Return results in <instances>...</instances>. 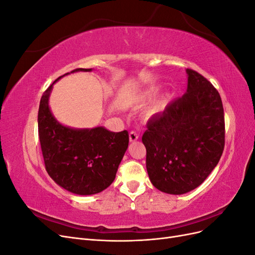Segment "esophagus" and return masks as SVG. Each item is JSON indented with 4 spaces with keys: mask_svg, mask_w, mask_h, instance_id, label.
<instances>
[{
    "mask_svg": "<svg viewBox=\"0 0 255 255\" xmlns=\"http://www.w3.org/2000/svg\"><path fill=\"white\" fill-rule=\"evenodd\" d=\"M128 137H129V141H136L139 136H138V134L135 132V130H132V132H129Z\"/></svg>",
    "mask_w": 255,
    "mask_h": 255,
    "instance_id": "34e87169",
    "label": "esophagus"
}]
</instances>
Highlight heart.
I'll list each match as a JSON object with an SVG mask.
<instances>
[{"instance_id":"1","label":"heart","mask_w":255,"mask_h":255,"mask_svg":"<svg viewBox=\"0 0 255 255\" xmlns=\"http://www.w3.org/2000/svg\"><path fill=\"white\" fill-rule=\"evenodd\" d=\"M158 89H159L158 87H151V88H148V89L141 91L140 94L135 98V102L139 105H143L145 103L150 102L151 100H153V98L157 95ZM171 96L172 95L170 91H168V90L165 91L164 94L160 96V98L158 100H156V101L149 107L148 111H146V116L151 117V116H153V115H156V114L160 113L165 109L168 102L170 101Z\"/></svg>"}]
</instances>
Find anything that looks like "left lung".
<instances>
[{
	"mask_svg": "<svg viewBox=\"0 0 255 255\" xmlns=\"http://www.w3.org/2000/svg\"><path fill=\"white\" fill-rule=\"evenodd\" d=\"M187 90L148 121L142 135L146 171L154 187L170 195L197 188L217 166L225 148L219 92L186 69Z\"/></svg>",
	"mask_w": 255,
	"mask_h": 255,
	"instance_id": "obj_1",
	"label": "left lung"
}]
</instances>
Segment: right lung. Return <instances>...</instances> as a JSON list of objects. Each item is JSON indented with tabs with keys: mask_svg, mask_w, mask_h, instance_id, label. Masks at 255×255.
<instances>
[{
	"mask_svg": "<svg viewBox=\"0 0 255 255\" xmlns=\"http://www.w3.org/2000/svg\"><path fill=\"white\" fill-rule=\"evenodd\" d=\"M79 71L90 72L92 69L79 68L70 73ZM63 76L44 91L38 111L45 170L54 182L72 194L95 195L114 182L128 146V133L126 129L111 132L104 127L73 128L59 123L50 110L49 98L53 85Z\"/></svg>",
	"mask_w": 255,
	"mask_h": 255,
	"instance_id": "add662e5",
	"label": "right lung"
}]
</instances>
